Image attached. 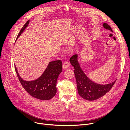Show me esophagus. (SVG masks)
Returning a JSON list of instances; mask_svg holds the SVG:
<instances>
[{"instance_id": "34e87169", "label": "esophagus", "mask_w": 130, "mask_h": 130, "mask_svg": "<svg viewBox=\"0 0 130 130\" xmlns=\"http://www.w3.org/2000/svg\"><path fill=\"white\" fill-rule=\"evenodd\" d=\"M70 66V64L68 61H65L64 62L63 64V69H67Z\"/></svg>"}]
</instances>
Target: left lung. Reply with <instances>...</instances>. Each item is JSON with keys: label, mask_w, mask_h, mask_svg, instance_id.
<instances>
[{"label": "left lung", "mask_w": 130, "mask_h": 130, "mask_svg": "<svg viewBox=\"0 0 130 130\" xmlns=\"http://www.w3.org/2000/svg\"><path fill=\"white\" fill-rule=\"evenodd\" d=\"M103 27L105 29L113 32L112 28L106 23L103 24ZM77 58V54H74L70 58L69 61L75 69L74 73L79 95L83 99L89 101L98 99L105 95L112 88L116 80L112 83L105 85H101L93 82L81 69Z\"/></svg>", "instance_id": "1"}]
</instances>
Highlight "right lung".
<instances>
[{"mask_svg":"<svg viewBox=\"0 0 130 130\" xmlns=\"http://www.w3.org/2000/svg\"><path fill=\"white\" fill-rule=\"evenodd\" d=\"M29 21L24 25L18 33L17 39L29 24ZM15 69L17 77L24 88L34 98L43 100L52 98L57 92V82L60 73L62 71V63L61 60L49 62L42 75L38 79L32 81H26L20 77L16 66Z\"/></svg>","mask_w":130,"mask_h":130,"instance_id":"add662e5","label":"right lung"}]
</instances>
